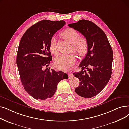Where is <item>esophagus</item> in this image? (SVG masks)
<instances>
[{
    "mask_svg": "<svg viewBox=\"0 0 129 129\" xmlns=\"http://www.w3.org/2000/svg\"><path fill=\"white\" fill-rule=\"evenodd\" d=\"M68 75H69V78H72V77H73L74 76L73 74L72 73H69Z\"/></svg>",
    "mask_w": 129,
    "mask_h": 129,
    "instance_id": "34e87169",
    "label": "esophagus"
}]
</instances>
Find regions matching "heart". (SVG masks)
Returning <instances> with one entry per match:
<instances>
[{"label": "heart", "instance_id": "1", "mask_svg": "<svg viewBox=\"0 0 129 129\" xmlns=\"http://www.w3.org/2000/svg\"><path fill=\"white\" fill-rule=\"evenodd\" d=\"M61 36L71 44L70 51L80 57H83L87 54L88 50V42L84 37H79V34L73 28H68L61 34ZM49 49L53 54L58 52L55 38L52 37L49 43ZM76 58L73 54L59 55L56 57L54 64L56 68L61 71H68L73 65Z\"/></svg>", "mask_w": 129, "mask_h": 129}]
</instances>
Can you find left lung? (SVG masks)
Instances as JSON below:
<instances>
[{
	"mask_svg": "<svg viewBox=\"0 0 129 129\" xmlns=\"http://www.w3.org/2000/svg\"><path fill=\"white\" fill-rule=\"evenodd\" d=\"M68 25L81 33L88 42V52L79 65L82 70L73 74L80 81L75 92L91 98L101 91L110 80L112 49L105 33L93 22L82 19Z\"/></svg>",
	"mask_w": 129,
	"mask_h": 129,
	"instance_id": "1",
	"label": "left lung"
}]
</instances>
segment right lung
Segmentation results:
<instances>
[{
    "label": "right lung",
    "instance_id": "1",
    "mask_svg": "<svg viewBox=\"0 0 129 129\" xmlns=\"http://www.w3.org/2000/svg\"><path fill=\"white\" fill-rule=\"evenodd\" d=\"M65 24L64 20H43L29 27L21 38L17 65L22 85L35 99L44 100L52 97L58 83L69 78L68 74L61 71L48 68L44 70L52 60L50 41Z\"/></svg>",
    "mask_w": 129,
    "mask_h": 129
}]
</instances>
